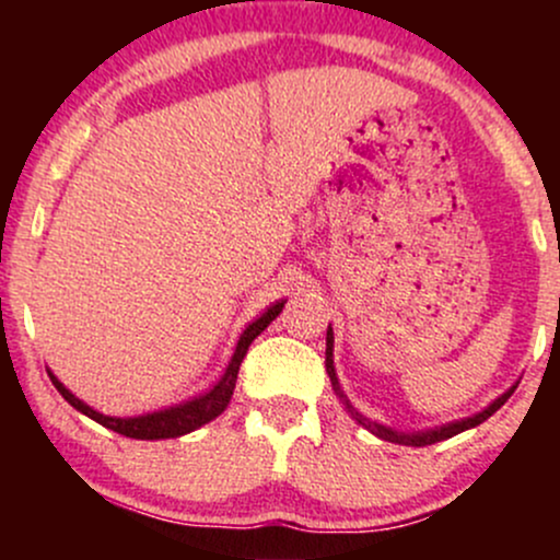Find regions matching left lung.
Instances as JSON below:
<instances>
[{
  "mask_svg": "<svg viewBox=\"0 0 560 560\" xmlns=\"http://www.w3.org/2000/svg\"><path fill=\"white\" fill-rule=\"evenodd\" d=\"M326 374H329L331 378V387L334 392H337V397L342 400L345 410L347 413L352 416L358 423H361L363 429H369L371 434H376L378 440H387V442H395V445H408V447H427V445H434V442H442V440H450V436L466 432V429H474L479 427V423H485L490 416L494 413L498 408H503V402L508 400V397L513 395L511 387L508 392H503V395L498 397V400H492L490 405H487L485 410H479V413L468 416V419H460V421H453V423H445V427H434V429H421V432H397V429L392 427H384V423H376L371 419H365L363 413H358L355 408H352V402L347 400V395L342 392V387H339V378H337V369H334V331H331V324L329 329H326Z\"/></svg>",
  "mask_w": 560,
  "mask_h": 560,
  "instance_id": "left-lung-1",
  "label": "left lung"
}]
</instances>
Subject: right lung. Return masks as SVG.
<instances>
[{"mask_svg": "<svg viewBox=\"0 0 560 560\" xmlns=\"http://www.w3.org/2000/svg\"><path fill=\"white\" fill-rule=\"evenodd\" d=\"M287 300H279L276 305L268 307L266 313H262L260 318H255L253 324L247 326V329L242 331L240 342H236V350L234 355H231V361L226 365V371H223V376L218 378L215 387L210 392H205V395L195 397V400H186L182 405H173V408H165V410H155V413H147V416H131V419H118V416H105L100 413V410H94L92 405H86L83 400L70 392L66 384L57 378L52 371L47 369L49 378H52V384L57 387L66 400L73 405L75 410H81L83 416H89V419L102 423L105 429H113V432L124 434V436H131V440H171V436H182V434H189L195 432V429L205 427V423H210L213 419L226 410V405L231 402V395H234V387H236V374H240V365L244 361V355H247V347L253 345V339L258 337L260 331H266V326L271 324V320L279 316L281 307H284Z\"/></svg>", "mask_w": 560, "mask_h": 560, "instance_id": "obj_1", "label": "right lung"}]
</instances>
